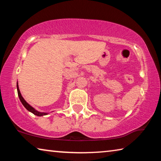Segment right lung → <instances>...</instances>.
Instances as JSON below:
<instances>
[{
    "label": "right lung",
    "instance_id": "obj_1",
    "mask_svg": "<svg viewBox=\"0 0 161 161\" xmlns=\"http://www.w3.org/2000/svg\"><path fill=\"white\" fill-rule=\"evenodd\" d=\"M17 90H18V97H19V99H20L21 103H23V105L24 107H25V108L28 111H31V113H32L35 115L38 116H45V115H47V113H45V112H40V111H37V110H35V108L31 107V105L29 104L28 103H27L26 101L23 99V97H22V95L20 94V89H19V87H18V84L17 83Z\"/></svg>",
    "mask_w": 161,
    "mask_h": 161
}]
</instances>
